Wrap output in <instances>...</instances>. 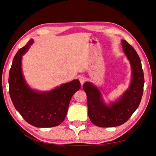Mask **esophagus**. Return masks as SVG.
Segmentation results:
<instances>
[{
  "label": "esophagus",
  "mask_w": 156,
  "mask_h": 156,
  "mask_svg": "<svg viewBox=\"0 0 156 156\" xmlns=\"http://www.w3.org/2000/svg\"><path fill=\"white\" fill-rule=\"evenodd\" d=\"M79 81L80 83H81V85H83V84H84V83L86 81V78L84 77H81L79 78Z\"/></svg>",
  "instance_id": "obj_1"
}]
</instances>
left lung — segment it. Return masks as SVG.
Instances as JSON below:
<instances>
[{
    "label": "left lung",
    "instance_id": "left-lung-1",
    "mask_svg": "<svg viewBox=\"0 0 156 156\" xmlns=\"http://www.w3.org/2000/svg\"><path fill=\"white\" fill-rule=\"evenodd\" d=\"M121 41L124 53L130 62L132 78L129 87L120 98L107 105L95 85L90 82L83 84L89 119L98 127H116L124 124L138 108L143 96L144 79L141 61L133 47L124 40Z\"/></svg>",
    "mask_w": 156,
    "mask_h": 156
}]
</instances>
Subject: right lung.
<instances>
[{"label": "right lung", "mask_w": 156, "mask_h": 156, "mask_svg": "<svg viewBox=\"0 0 156 156\" xmlns=\"http://www.w3.org/2000/svg\"><path fill=\"white\" fill-rule=\"evenodd\" d=\"M34 42L17 51L9 73V92L16 109L27 122L37 127H51L60 125L66 116L73 94L81 88L78 79L61 84L50 91L40 92L27 83L21 68L22 56Z\"/></svg>", "instance_id": "add662e5"}]
</instances>
